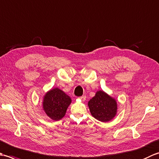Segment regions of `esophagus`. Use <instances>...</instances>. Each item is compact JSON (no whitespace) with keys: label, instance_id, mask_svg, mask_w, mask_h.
Masks as SVG:
<instances>
[{"label":"esophagus","instance_id":"obj_1","mask_svg":"<svg viewBox=\"0 0 159 159\" xmlns=\"http://www.w3.org/2000/svg\"><path fill=\"white\" fill-rule=\"evenodd\" d=\"M79 98L82 101H85V99H86V96H80V97H79Z\"/></svg>","mask_w":159,"mask_h":159}]
</instances>
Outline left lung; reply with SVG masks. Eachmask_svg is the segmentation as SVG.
<instances>
[{
    "label": "left lung",
    "instance_id": "8db88e82",
    "mask_svg": "<svg viewBox=\"0 0 159 159\" xmlns=\"http://www.w3.org/2000/svg\"><path fill=\"white\" fill-rule=\"evenodd\" d=\"M92 116L102 122L111 120L116 116L117 109L116 100L103 91H98L88 102Z\"/></svg>",
    "mask_w": 159,
    "mask_h": 159
}]
</instances>
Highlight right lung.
Wrapping results in <instances>:
<instances>
[{
  "mask_svg": "<svg viewBox=\"0 0 159 159\" xmlns=\"http://www.w3.org/2000/svg\"><path fill=\"white\" fill-rule=\"evenodd\" d=\"M72 100L59 88L50 90L43 98V109L50 119L59 120L64 117Z\"/></svg>",
  "mask_w": 159,
  "mask_h": 159,
  "instance_id": "add662e5",
  "label": "right lung"
}]
</instances>
